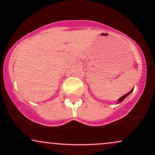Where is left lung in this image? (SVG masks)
<instances>
[{"label": "left lung", "mask_w": 155, "mask_h": 155, "mask_svg": "<svg viewBox=\"0 0 155 155\" xmlns=\"http://www.w3.org/2000/svg\"><path fill=\"white\" fill-rule=\"evenodd\" d=\"M133 91V90H131V91H130V92H128V93L125 94V95H123V96H122V97H120V99H119V103H121V102H122V101H123V100H124V98H125V97H127V95H129V94H130V93H131V92H132Z\"/></svg>", "instance_id": "8db88e82"}]
</instances>
